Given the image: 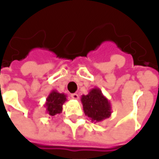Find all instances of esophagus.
I'll return each mask as SVG.
<instances>
[{
	"label": "esophagus",
	"instance_id": "esophagus-1",
	"mask_svg": "<svg viewBox=\"0 0 159 159\" xmlns=\"http://www.w3.org/2000/svg\"><path fill=\"white\" fill-rule=\"evenodd\" d=\"M70 97H71V99L78 100V99H79V95L76 94V93H74V94H71V95H70Z\"/></svg>",
	"mask_w": 159,
	"mask_h": 159
}]
</instances>
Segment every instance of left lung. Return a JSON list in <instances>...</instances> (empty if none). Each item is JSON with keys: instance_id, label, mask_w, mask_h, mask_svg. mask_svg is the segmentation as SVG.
Returning <instances> with one entry per match:
<instances>
[{"instance_id": "1", "label": "left lung", "mask_w": 159, "mask_h": 159, "mask_svg": "<svg viewBox=\"0 0 159 159\" xmlns=\"http://www.w3.org/2000/svg\"><path fill=\"white\" fill-rule=\"evenodd\" d=\"M83 111L92 122H101L111 115V102L98 88H94L88 95H81Z\"/></svg>"}]
</instances>
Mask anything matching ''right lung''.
<instances>
[{
    "mask_svg": "<svg viewBox=\"0 0 159 159\" xmlns=\"http://www.w3.org/2000/svg\"><path fill=\"white\" fill-rule=\"evenodd\" d=\"M66 95L59 93L57 90H52L47 97L44 107H46L47 113L50 116H56L63 111V104L66 102Z\"/></svg>",
    "mask_w": 159,
    "mask_h": 159,
    "instance_id": "1",
    "label": "right lung"
}]
</instances>
